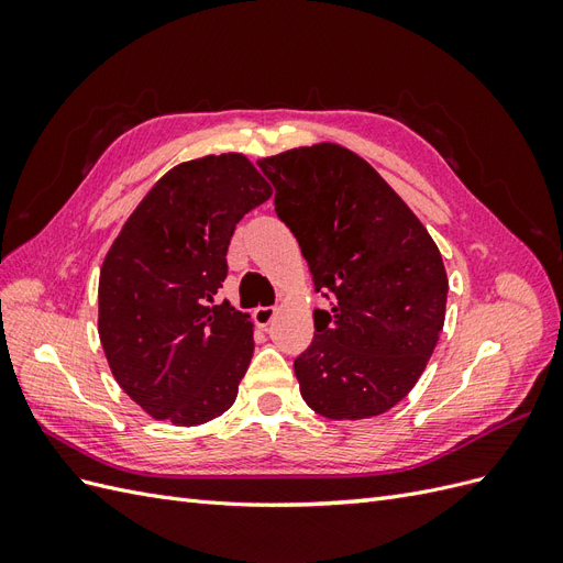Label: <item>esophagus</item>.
Instances as JSON below:
<instances>
[{
    "label": "esophagus",
    "instance_id": "1",
    "mask_svg": "<svg viewBox=\"0 0 563 563\" xmlns=\"http://www.w3.org/2000/svg\"><path fill=\"white\" fill-rule=\"evenodd\" d=\"M275 314H277V308H272V305H267V308H255L253 310V319H255V323H258V327H269V321L275 319Z\"/></svg>",
    "mask_w": 563,
    "mask_h": 563
}]
</instances>
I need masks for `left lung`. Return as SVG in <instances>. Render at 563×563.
Here are the masks:
<instances>
[{"instance_id":"obj_1","label":"left lung","mask_w":563,"mask_h":563,"mask_svg":"<svg viewBox=\"0 0 563 563\" xmlns=\"http://www.w3.org/2000/svg\"><path fill=\"white\" fill-rule=\"evenodd\" d=\"M300 244L314 291L312 345L294 362L300 395L331 420L389 411L413 389L444 329L449 279L430 232L360 155L333 143L258 162Z\"/></svg>"}]
</instances>
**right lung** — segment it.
Instances as JSON below:
<instances>
[{
    "instance_id": "right-lung-1",
    "label": "right lung",
    "mask_w": 563,
    "mask_h": 563,
    "mask_svg": "<svg viewBox=\"0 0 563 563\" xmlns=\"http://www.w3.org/2000/svg\"><path fill=\"white\" fill-rule=\"evenodd\" d=\"M272 195L244 155L174 166L100 267L98 333L114 380L145 413L201 424L225 413L253 354L251 314L216 302L244 213Z\"/></svg>"
}]
</instances>
